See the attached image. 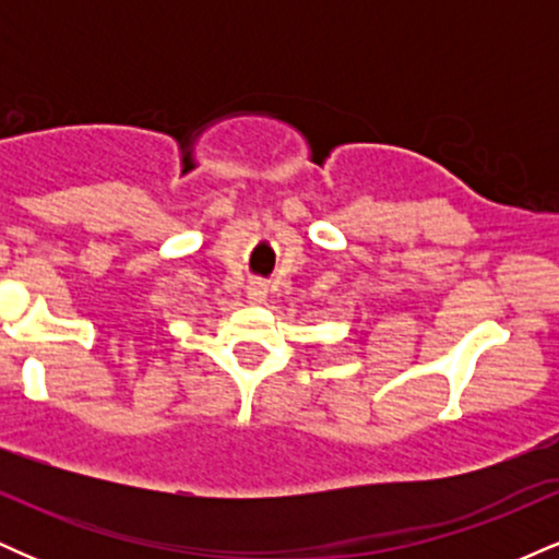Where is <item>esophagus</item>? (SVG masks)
I'll list each match as a JSON object with an SVG mask.
<instances>
[{
  "instance_id": "obj_1",
  "label": "esophagus",
  "mask_w": 559,
  "mask_h": 559,
  "mask_svg": "<svg viewBox=\"0 0 559 559\" xmlns=\"http://www.w3.org/2000/svg\"><path fill=\"white\" fill-rule=\"evenodd\" d=\"M249 299L252 301H265V297H267V284H262V281H252V284H249Z\"/></svg>"
}]
</instances>
